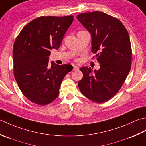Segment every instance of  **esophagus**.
I'll return each mask as SVG.
<instances>
[{
    "label": "esophagus",
    "instance_id": "esophagus-1",
    "mask_svg": "<svg viewBox=\"0 0 146 146\" xmlns=\"http://www.w3.org/2000/svg\"><path fill=\"white\" fill-rule=\"evenodd\" d=\"M79 69V67L76 66V65H73V70H77Z\"/></svg>",
    "mask_w": 146,
    "mask_h": 146
}]
</instances>
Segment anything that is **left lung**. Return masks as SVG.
Instances as JSON below:
<instances>
[{"label": "left lung", "mask_w": 146, "mask_h": 146, "mask_svg": "<svg viewBox=\"0 0 146 146\" xmlns=\"http://www.w3.org/2000/svg\"><path fill=\"white\" fill-rule=\"evenodd\" d=\"M77 19L91 35V52L100 69L80 68L81 93L96 103L107 102L120 90L129 74L132 48L128 31L120 20L100 11L82 13Z\"/></svg>", "instance_id": "8db88e82"}]
</instances>
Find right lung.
<instances>
[{
    "label": "right lung",
    "mask_w": 146,
    "mask_h": 146,
    "mask_svg": "<svg viewBox=\"0 0 146 146\" xmlns=\"http://www.w3.org/2000/svg\"><path fill=\"white\" fill-rule=\"evenodd\" d=\"M73 16H41L27 24L14 43V75L23 94L40 105L58 97L62 80L71 65L48 64L50 50L60 47Z\"/></svg>",
    "instance_id": "obj_1"
}]
</instances>
